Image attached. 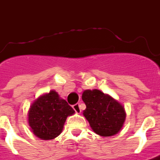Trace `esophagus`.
<instances>
[{
  "instance_id": "1",
  "label": "esophagus",
  "mask_w": 160,
  "mask_h": 160,
  "mask_svg": "<svg viewBox=\"0 0 160 160\" xmlns=\"http://www.w3.org/2000/svg\"><path fill=\"white\" fill-rule=\"evenodd\" d=\"M72 108L76 111V112H81V108H80V104L79 103H77V104L73 105Z\"/></svg>"
}]
</instances>
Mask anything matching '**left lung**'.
<instances>
[{"mask_svg":"<svg viewBox=\"0 0 160 160\" xmlns=\"http://www.w3.org/2000/svg\"><path fill=\"white\" fill-rule=\"evenodd\" d=\"M82 98L86 106L82 113L96 134L111 137L121 130L126 112L118 101L96 89L84 91Z\"/></svg>","mask_w":160,"mask_h":160,"instance_id":"left-lung-1","label":"left lung"}]
</instances>
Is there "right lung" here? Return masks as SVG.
Here are the masks:
<instances>
[{"instance_id":"right-lung-1","label":"right lung","mask_w":160,"mask_h":160,"mask_svg":"<svg viewBox=\"0 0 160 160\" xmlns=\"http://www.w3.org/2000/svg\"><path fill=\"white\" fill-rule=\"evenodd\" d=\"M74 112L66 100L61 99L56 92L51 91L32 105L28 113L29 125L38 138L53 139L62 133L68 116Z\"/></svg>"}]
</instances>
